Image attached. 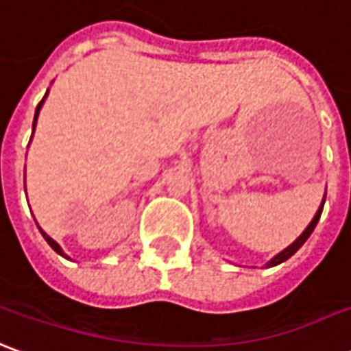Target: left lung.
<instances>
[{"label": "left lung", "mask_w": 351, "mask_h": 351, "mask_svg": "<svg viewBox=\"0 0 351 351\" xmlns=\"http://www.w3.org/2000/svg\"><path fill=\"white\" fill-rule=\"evenodd\" d=\"M323 204H325V200H323V202H322V208H319V210H317V213H315V217H314V219H312V223H310V225H308L306 230H304V232H302V234H300L299 238H297V240H295V242L291 243L289 247H285V250H283L282 253H278V255H276L274 259H272V261H270V263H268L267 267H276V265H280V263H283V261H287V259H289V257H291V255H295V253H297V251H299L300 245H302V243L306 242L308 238H310V234H312V232H314L315 225H317V221H319V217H322Z\"/></svg>", "instance_id": "8db88e82"}]
</instances>
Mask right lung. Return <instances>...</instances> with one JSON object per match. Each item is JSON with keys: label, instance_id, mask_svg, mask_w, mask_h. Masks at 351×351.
Wrapping results in <instances>:
<instances>
[{"label": "right lung", "instance_id": "1", "mask_svg": "<svg viewBox=\"0 0 351 351\" xmlns=\"http://www.w3.org/2000/svg\"><path fill=\"white\" fill-rule=\"evenodd\" d=\"M45 96H47V94H45ZM43 100H45V98H43ZM43 100H41V101H39V104H37V109H36V119H34V126H36L37 115H39V109H41V104H43ZM39 230H41V228H39ZM41 234H43V238H45V240H47V243H49V245H51L52 250L56 251V253H60L62 257H66V253H64V251H62V247H60V245H58V243L54 242V240H52L51 236H47V234H45L43 230H41ZM66 259H68V257H66Z\"/></svg>", "mask_w": 351, "mask_h": 351}]
</instances>
